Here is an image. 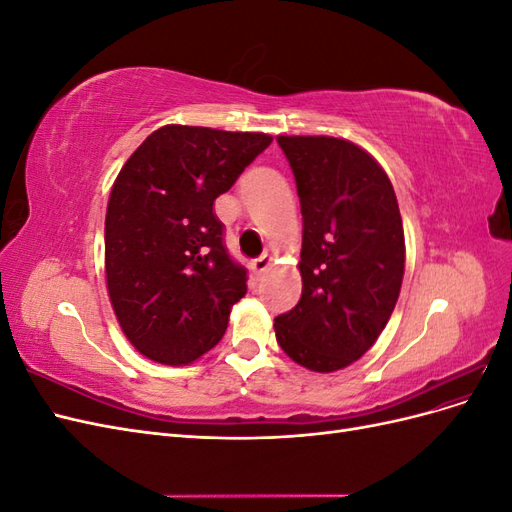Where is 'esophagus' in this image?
I'll return each instance as SVG.
<instances>
[{
	"mask_svg": "<svg viewBox=\"0 0 512 512\" xmlns=\"http://www.w3.org/2000/svg\"><path fill=\"white\" fill-rule=\"evenodd\" d=\"M271 265H273V256H271V254H262V256H258V258L252 260V271H254L256 275H262Z\"/></svg>",
	"mask_w": 512,
	"mask_h": 512,
	"instance_id": "34e87169",
	"label": "esophagus"
}]
</instances>
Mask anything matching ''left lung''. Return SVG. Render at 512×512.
<instances>
[{
  "instance_id": "8db88e82",
  "label": "left lung",
  "mask_w": 512,
  "mask_h": 512,
  "mask_svg": "<svg viewBox=\"0 0 512 512\" xmlns=\"http://www.w3.org/2000/svg\"><path fill=\"white\" fill-rule=\"evenodd\" d=\"M303 213L297 307L275 318V339L318 374L344 369L376 344L406 267L404 224L389 175L346 138L277 136Z\"/></svg>"
}]
</instances>
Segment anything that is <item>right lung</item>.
Instances as JSON below:
<instances>
[{
  "mask_svg": "<svg viewBox=\"0 0 512 512\" xmlns=\"http://www.w3.org/2000/svg\"><path fill=\"white\" fill-rule=\"evenodd\" d=\"M273 141L170 123L121 166L104 220V269L128 342L162 365H190L220 342L243 294L213 203Z\"/></svg>",
  "mask_w": 512,
  "mask_h": 512,
  "instance_id": "right-lung-1",
  "label": "right lung"
}]
</instances>
